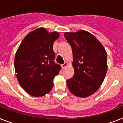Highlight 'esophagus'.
Listing matches in <instances>:
<instances>
[{
    "instance_id": "1",
    "label": "esophagus",
    "mask_w": 123,
    "mask_h": 123,
    "mask_svg": "<svg viewBox=\"0 0 123 123\" xmlns=\"http://www.w3.org/2000/svg\"><path fill=\"white\" fill-rule=\"evenodd\" d=\"M67 65H68V63L67 62H65L64 64L62 65V68L63 69L65 68L66 67H67Z\"/></svg>"
}]
</instances>
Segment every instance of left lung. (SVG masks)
Masks as SVG:
<instances>
[{
	"mask_svg": "<svg viewBox=\"0 0 123 123\" xmlns=\"http://www.w3.org/2000/svg\"><path fill=\"white\" fill-rule=\"evenodd\" d=\"M73 53L74 75L67 80L68 89L79 97L94 94L104 81L107 70V53L95 36L88 31L65 32Z\"/></svg>",
	"mask_w": 123,
	"mask_h": 123,
	"instance_id": "1",
	"label": "left lung"
}]
</instances>
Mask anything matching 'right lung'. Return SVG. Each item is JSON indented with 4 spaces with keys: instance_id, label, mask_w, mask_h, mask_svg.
<instances>
[{
    "instance_id": "1",
    "label": "right lung",
    "mask_w": 123,
    "mask_h": 123,
    "mask_svg": "<svg viewBox=\"0 0 123 123\" xmlns=\"http://www.w3.org/2000/svg\"><path fill=\"white\" fill-rule=\"evenodd\" d=\"M59 32L39 27L24 37L16 51L14 68L20 86L33 97L49 93L61 67L54 62L53 46Z\"/></svg>"
}]
</instances>
